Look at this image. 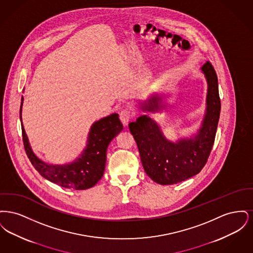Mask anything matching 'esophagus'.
<instances>
[{
	"label": "esophagus",
	"instance_id": "obj_1",
	"mask_svg": "<svg viewBox=\"0 0 253 253\" xmlns=\"http://www.w3.org/2000/svg\"><path fill=\"white\" fill-rule=\"evenodd\" d=\"M132 113L130 109H124L120 114V120L124 125H127L128 122L132 119Z\"/></svg>",
	"mask_w": 253,
	"mask_h": 253
}]
</instances>
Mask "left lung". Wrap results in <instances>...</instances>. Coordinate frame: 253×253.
Masks as SVG:
<instances>
[{
	"instance_id": "1",
	"label": "left lung",
	"mask_w": 253,
	"mask_h": 253,
	"mask_svg": "<svg viewBox=\"0 0 253 253\" xmlns=\"http://www.w3.org/2000/svg\"><path fill=\"white\" fill-rule=\"evenodd\" d=\"M200 70L204 74L208 91L204 119L195 133L171 141L164 135L157 121L148 115L129 123L146 173L160 185L176 184L200 172L213 146L221 110L218 80L210 61ZM162 97L155 93L140 101L139 107L143 112L158 113L165 106Z\"/></svg>"
}]
</instances>
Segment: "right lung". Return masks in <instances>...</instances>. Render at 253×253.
<instances>
[{"label": "right lung", "instance_id": "1", "mask_svg": "<svg viewBox=\"0 0 253 253\" xmlns=\"http://www.w3.org/2000/svg\"><path fill=\"white\" fill-rule=\"evenodd\" d=\"M23 103L24 96H22L20 120L24 149L30 162L39 173L50 182L66 189L86 190L94 187L103 175L110 142L123 129L119 115L117 113L111 114L92 124L88 132L86 146L74 161L65 164H49L40 159L32 151L22 121Z\"/></svg>", "mask_w": 253, "mask_h": 253}]
</instances>
